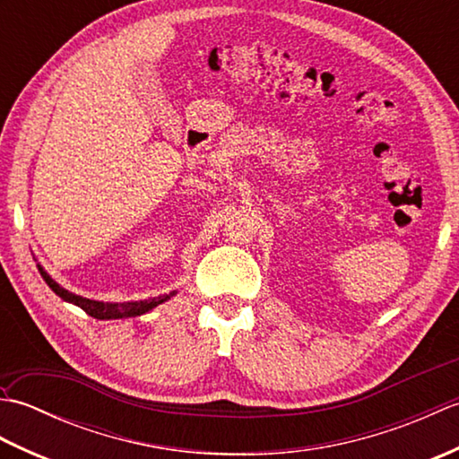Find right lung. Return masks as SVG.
<instances>
[{
  "label": "right lung",
  "instance_id": "add662e5",
  "mask_svg": "<svg viewBox=\"0 0 459 459\" xmlns=\"http://www.w3.org/2000/svg\"><path fill=\"white\" fill-rule=\"evenodd\" d=\"M37 268H39V272H41V276L47 281V286L51 288L58 298L68 301V304L79 306L81 309L86 311V314L96 317V319H124V317L142 316V314H145V311L153 309L155 306H160V304H163V301H168L171 296H175V291H171V294L150 298V299L126 301V304H108V301H106V304H104V301H96V299H89V298H82V296L73 294V291H68L63 286H58L56 281L47 274L45 268L41 264H37Z\"/></svg>",
  "mask_w": 459,
  "mask_h": 459
}]
</instances>
